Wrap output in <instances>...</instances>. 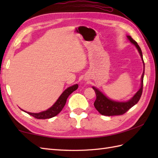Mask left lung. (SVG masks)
I'll return each instance as SVG.
<instances>
[{
	"label": "left lung",
	"instance_id": "1",
	"mask_svg": "<svg viewBox=\"0 0 158 158\" xmlns=\"http://www.w3.org/2000/svg\"><path fill=\"white\" fill-rule=\"evenodd\" d=\"M127 39L130 40V41L133 43L136 46V48L138 49L140 53V57L143 60L144 69H145V63L143 61V53L140 49L139 45H138L135 40H134L130 36H127ZM144 73H145V70H144L143 73L141 77V86L138 92H136V94L131 98L129 101L126 102H119L113 101V100L107 98L103 94L102 92H100L98 89H96L95 87H92V88L94 89L95 93L96 94V99L95 100L94 105L96 110L102 115L106 116H113V115H121L126 113L127 110L132 107L135 105L139 101V100L141 97L143 93V77Z\"/></svg>",
	"mask_w": 158,
	"mask_h": 158
}]
</instances>
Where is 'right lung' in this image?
Segmentation results:
<instances>
[{
    "instance_id": "1",
    "label": "right lung",
    "mask_w": 158,
    "mask_h": 158,
    "mask_svg": "<svg viewBox=\"0 0 158 158\" xmlns=\"http://www.w3.org/2000/svg\"><path fill=\"white\" fill-rule=\"evenodd\" d=\"M77 88H78V85L77 84L74 85L71 87H70V88H67L65 91L62 94L61 96L59 97V98L56 102L54 105H53L51 108H49V109L45 110V111H43L39 113H32L26 111L25 112L29 114L30 115H32L33 117H35V118L39 119H49L52 118L53 117H55L58 115L64 108L69 96L70 94H72L74 91H75Z\"/></svg>"
}]
</instances>
